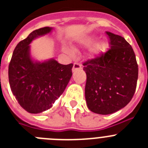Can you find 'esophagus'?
Segmentation results:
<instances>
[{"mask_svg": "<svg viewBox=\"0 0 148 148\" xmlns=\"http://www.w3.org/2000/svg\"><path fill=\"white\" fill-rule=\"evenodd\" d=\"M82 64H78V63H74V64H73L72 70H73V72H75V71H76L77 70H80V69H82Z\"/></svg>", "mask_w": 148, "mask_h": 148, "instance_id": "obj_1", "label": "esophagus"}]
</instances>
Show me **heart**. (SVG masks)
Instances as JSON below:
<instances>
[{"label": "heart", "mask_w": 148, "mask_h": 148, "mask_svg": "<svg viewBox=\"0 0 148 148\" xmlns=\"http://www.w3.org/2000/svg\"><path fill=\"white\" fill-rule=\"evenodd\" d=\"M84 44H86V45H90V44H92V40L90 38H89V39H87L85 41H84ZM107 47H108L107 43L105 42L99 43V44H96V45L95 46V47L93 48V49H92V53H93V54L95 55V56H99L101 53H104V51L106 50ZM65 51H66V53H70V54L73 53V49H72L70 47H65Z\"/></svg>", "instance_id": "obj_1"}]
</instances>
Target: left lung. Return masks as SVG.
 <instances>
[{
	"mask_svg": "<svg viewBox=\"0 0 148 148\" xmlns=\"http://www.w3.org/2000/svg\"><path fill=\"white\" fill-rule=\"evenodd\" d=\"M106 33L110 49L83 64L87 74V108L101 115L115 113L130 102L135 93L138 72L130 44L120 35Z\"/></svg>",
	"mask_w": 148,
	"mask_h": 148,
	"instance_id": "8db88e82",
	"label": "left lung"
}]
</instances>
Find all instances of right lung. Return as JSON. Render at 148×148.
Returning <instances> with one entry per match:
<instances>
[{"label": "right lung", "mask_w": 148, "mask_h": 148, "mask_svg": "<svg viewBox=\"0 0 148 148\" xmlns=\"http://www.w3.org/2000/svg\"><path fill=\"white\" fill-rule=\"evenodd\" d=\"M52 27L34 30L18 43L9 65V82L18 102L30 113H40L53 107L70 82L73 64H61L54 58L32 59L30 45L37 38L50 33Z\"/></svg>", "instance_id": "right-lung-1"}]
</instances>
